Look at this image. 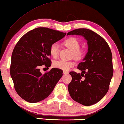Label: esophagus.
I'll return each mask as SVG.
<instances>
[{
    "instance_id": "esophagus-1",
    "label": "esophagus",
    "mask_w": 124,
    "mask_h": 124,
    "mask_svg": "<svg viewBox=\"0 0 124 124\" xmlns=\"http://www.w3.org/2000/svg\"><path fill=\"white\" fill-rule=\"evenodd\" d=\"M63 74L64 75H67V74H68V72H67V71H63Z\"/></svg>"
}]
</instances>
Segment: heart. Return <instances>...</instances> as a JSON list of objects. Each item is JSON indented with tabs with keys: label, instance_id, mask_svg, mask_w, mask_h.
I'll use <instances>...</instances> for the list:
<instances>
[{
	"label": "heart",
	"instance_id": "1",
	"mask_svg": "<svg viewBox=\"0 0 124 124\" xmlns=\"http://www.w3.org/2000/svg\"><path fill=\"white\" fill-rule=\"evenodd\" d=\"M63 44L72 51V56L76 59L79 60L82 59L83 56V51L79 48L80 42L77 39L74 37L68 38L64 41ZM59 45L57 43L51 44L49 48V53L52 57L54 59L57 58L59 54ZM74 65L75 62L73 61H65L61 60L54 62L53 64V67L64 71H67L74 67Z\"/></svg>",
	"mask_w": 124,
	"mask_h": 124
}]
</instances>
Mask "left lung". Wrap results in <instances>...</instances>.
Returning a JSON list of instances; mask_svg holds the SVG:
<instances>
[{"label": "left lung", "mask_w": 124, "mask_h": 124, "mask_svg": "<svg viewBox=\"0 0 124 124\" xmlns=\"http://www.w3.org/2000/svg\"><path fill=\"white\" fill-rule=\"evenodd\" d=\"M67 35L83 36L88 45L87 53L78 65L81 74L74 71L70 73L72 76L68 86L70 96L85 106L95 104L108 93L113 75L110 49L101 36L88 29L74 30Z\"/></svg>", "instance_id": "1"}]
</instances>
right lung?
<instances>
[{"label":"right lung","mask_w":124,"mask_h":124,"mask_svg":"<svg viewBox=\"0 0 124 124\" xmlns=\"http://www.w3.org/2000/svg\"><path fill=\"white\" fill-rule=\"evenodd\" d=\"M65 34L38 27L23 35L15 45L11 56L10 75L15 91L26 101L36 103L45 99L62 77V70L52 68L42 75L39 67H50V46Z\"/></svg>","instance_id":"add662e5"}]
</instances>
